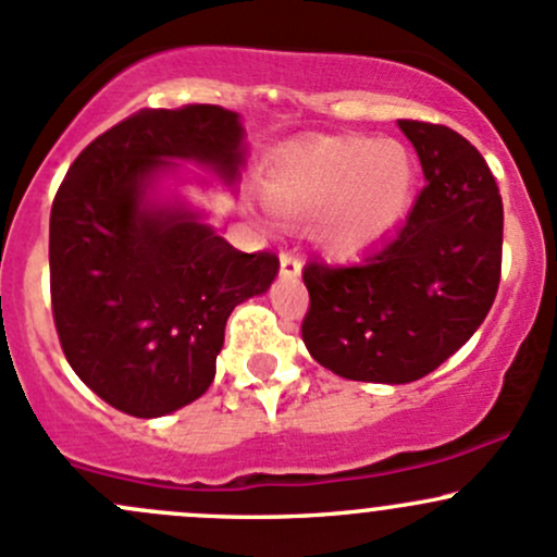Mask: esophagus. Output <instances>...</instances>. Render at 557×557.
Returning a JSON list of instances; mask_svg holds the SVG:
<instances>
[{
    "label": "esophagus",
    "instance_id": "esophagus-1",
    "mask_svg": "<svg viewBox=\"0 0 557 557\" xmlns=\"http://www.w3.org/2000/svg\"><path fill=\"white\" fill-rule=\"evenodd\" d=\"M280 274L288 280H296L301 274V259L294 253H280Z\"/></svg>",
    "mask_w": 557,
    "mask_h": 557
}]
</instances>
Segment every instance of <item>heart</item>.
I'll list each match as a JSON object with an SVG mask.
<instances>
[{
	"label": "heart",
	"instance_id": "obj_1",
	"mask_svg": "<svg viewBox=\"0 0 557 557\" xmlns=\"http://www.w3.org/2000/svg\"><path fill=\"white\" fill-rule=\"evenodd\" d=\"M417 175L400 140H318L269 171L267 205L283 224L312 221V243L325 256L352 259L406 219Z\"/></svg>",
	"mask_w": 557,
	"mask_h": 557
}]
</instances>
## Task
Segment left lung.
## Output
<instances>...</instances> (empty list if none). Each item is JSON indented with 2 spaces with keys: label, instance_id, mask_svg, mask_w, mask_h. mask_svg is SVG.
Listing matches in <instances>:
<instances>
[{
  "label": "left lung",
  "instance_id": "8db88e82",
  "mask_svg": "<svg viewBox=\"0 0 557 557\" xmlns=\"http://www.w3.org/2000/svg\"><path fill=\"white\" fill-rule=\"evenodd\" d=\"M397 125L426 181L403 230L355 267H304V344L352 382L432 373L470 342L499 288L505 210L480 151L446 125Z\"/></svg>",
  "mask_w": 557,
  "mask_h": 557
}]
</instances>
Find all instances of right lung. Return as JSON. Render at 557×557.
<instances>
[{"mask_svg": "<svg viewBox=\"0 0 557 557\" xmlns=\"http://www.w3.org/2000/svg\"><path fill=\"white\" fill-rule=\"evenodd\" d=\"M237 111L144 109L69 168L50 210V296L63 355L116 411L157 419L205 395L232 309L267 294L274 253L232 248L162 181L195 162L237 186Z\"/></svg>", "mask_w": 557, "mask_h": 557, "instance_id": "1", "label": "right lung"}]
</instances>
